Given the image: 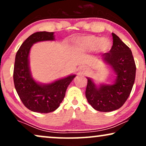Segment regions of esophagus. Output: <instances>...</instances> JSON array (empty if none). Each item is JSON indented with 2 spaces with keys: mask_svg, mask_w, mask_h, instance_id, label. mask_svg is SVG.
<instances>
[{
  "mask_svg": "<svg viewBox=\"0 0 146 146\" xmlns=\"http://www.w3.org/2000/svg\"><path fill=\"white\" fill-rule=\"evenodd\" d=\"M81 69L84 70V69H85V67H81Z\"/></svg>",
  "mask_w": 146,
  "mask_h": 146,
  "instance_id": "obj_1",
  "label": "esophagus"
}]
</instances>
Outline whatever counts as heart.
I'll list each match as a JSON object with an SVG mask.
<instances>
[{
  "label": "heart",
  "instance_id": "heart-1",
  "mask_svg": "<svg viewBox=\"0 0 146 146\" xmlns=\"http://www.w3.org/2000/svg\"><path fill=\"white\" fill-rule=\"evenodd\" d=\"M110 46L111 42L108 38L86 35L77 38L73 47L78 51H93L97 49L100 52H104L110 49Z\"/></svg>",
  "mask_w": 146,
  "mask_h": 146
}]
</instances>
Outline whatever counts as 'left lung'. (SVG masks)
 <instances>
[{
	"mask_svg": "<svg viewBox=\"0 0 146 146\" xmlns=\"http://www.w3.org/2000/svg\"><path fill=\"white\" fill-rule=\"evenodd\" d=\"M112 36V48L102 54V58L115 73L113 84L97 86L93 79L87 77L86 98L100 112H110L121 108L129 96L135 78L136 66L131 50L119 36L114 33Z\"/></svg>",
	"mask_w": 146,
	"mask_h": 146,
	"instance_id": "left-lung-1",
	"label": "left lung"
}]
</instances>
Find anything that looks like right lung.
<instances>
[{
    "instance_id": "right-lung-1",
    "label": "right lung",
    "mask_w": 146,
    "mask_h": 146,
    "mask_svg": "<svg viewBox=\"0 0 146 146\" xmlns=\"http://www.w3.org/2000/svg\"><path fill=\"white\" fill-rule=\"evenodd\" d=\"M54 32H38L29 36L18 50L14 65L13 80L18 95L26 108L33 112L48 113L56 110L65 96L66 90L76 75H70L49 83L42 84L32 77L29 52L33 44L54 41Z\"/></svg>"
}]
</instances>
